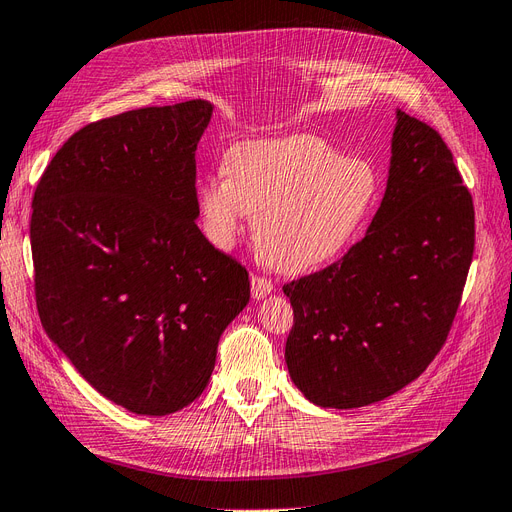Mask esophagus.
Masks as SVG:
<instances>
[{"label":"esophagus","instance_id":"34e87169","mask_svg":"<svg viewBox=\"0 0 512 512\" xmlns=\"http://www.w3.org/2000/svg\"><path fill=\"white\" fill-rule=\"evenodd\" d=\"M272 289H274V283H272V280L263 278V276H257V274L251 278V293H253V298H255V300L266 298L268 293H272Z\"/></svg>","mask_w":512,"mask_h":512}]
</instances>
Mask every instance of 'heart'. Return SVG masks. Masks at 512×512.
Listing matches in <instances>:
<instances>
[{
  "label": "heart",
  "mask_w": 512,
  "mask_h": 512,
  "mask_svg": "<svg viewBox=\"0 0 512 512\" xmlns=\"http://www.w3.org/2000/svg\"><path fill=\"white\" fill-rule=\"evenodd\" d=\"M225 178H206L200 212L208 240L229 249L255 214L253 240L270 266L304 274L349 249L378 197V174L364 159L342 157L317 136L234 144Z\"/></svg>",
  "instance_id": "1"
}]
</instances>
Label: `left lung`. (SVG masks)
<instances>
[{"instance_id":"8db88e82","label":"left lung","mask_w":512,"mask_h":512,"mask_svg":"<svg viewBox=\"0 0 512 512\" xmlns=\"http://www.w3.org/2000/svg\"><path fill=\"white\" fill-rule=\"evenodd\" d=\"M385 197L346 255L283 287L285 361L306 398L359 408L400 391L447 340L474 253V204L438 131L398 110Z\"/></svg>"}]
</instances>
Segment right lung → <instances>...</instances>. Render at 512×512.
Listing matches in <instances>:
<instances>
[{
    "label": "right lung",
    "instance_id": "add662e5",
    "mask_svg": "<svg viewBox=\"0 0 512 512\" xmlns=\"http://www.w3.org/2000/svg\"><path fill=\"white\" fill-rule=\"evenodd\" d=\"M204 100L89 123L48 163L29 238L38 315L110 402L161 417L206 389L251 298L244 266L195 225Z\"/></svg>",
    "mask_w": 512,
    "mask_h": 512
}]
</instances>
